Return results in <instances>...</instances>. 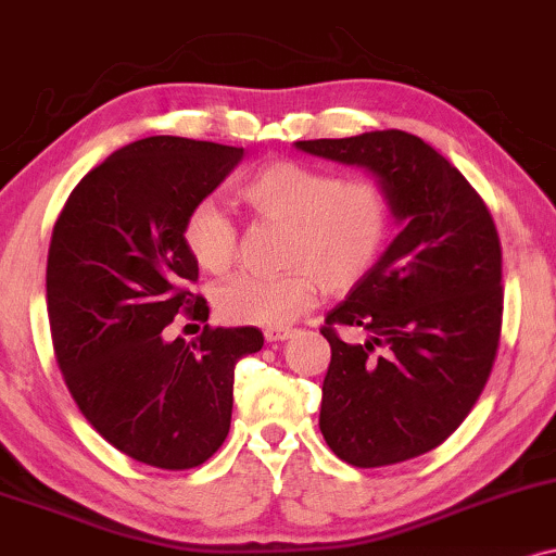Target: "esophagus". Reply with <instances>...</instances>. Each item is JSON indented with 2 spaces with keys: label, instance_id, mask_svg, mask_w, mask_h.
I'll return each mask as SVG.
<instances>
[{
  "label": "esophagus",
  "instance_id": "esophagus-1",
  "mask_svg": "<svg viewBox=\"0 0 556 556\" xmlns=\"http://www.w3.org/2000/svg\"><path fill=\"white\" fill-rule=\"evenodd\" d=\"M292 331L290 326H269V329L264 331V337H266V342H285V339H290L292 337Z\"/></svg>",
  "mask_w": 556,
  "mask_h": 556
}]
</instances>
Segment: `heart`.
<instances>
[{"instance_id":"1","label":"heart","mask_w":556,"mask_h":556,"mask_svg":"<svg viewBox=\"0 0 556 556\" xmlns=\"http://www.w3.org/2000/svg\"><path fill=\"white\" fill-rule=\"evenodd\" d=\"M243 199L256 214L282 223L277 274H236L214 292L227 324L282 326L311 305L316 282L326 292L350 290L372 269L391 232L393 206L370 178L342 180L337 173L279 160L253 173ZM186 251L210 274H223L238 253V230L214 202L193 204L184 227Z\"/></svg>"}]
</instances>
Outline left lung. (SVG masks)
I'll use <instances>...</instances> for the list:
<instances>
[{
  "instance_id": "obj_1",
  "label": "left lung",
  "mask_w": 556,
  "mask_h": 556,
  "mask_svg": "<svg viewBox=\"0 0 556 556\" xmlns=\"http://www.w3.org/2000/svg\"><path fill=\"white\" fill-rule=\"evenodd\" d=\"M298 150L354 165L391 197L399 236L320 329L331 365L320 432L359 469L438 447L477 404L503 326V251L471 184L414 134L307 139ZM337 325L368 331L363 345Z\"/></svg>"
}]
</instances>
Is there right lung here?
<instances>
[{
	"instance_id": "add662e5",
	"label": "right lung",
	"mask_w": 556,
	"mask_h": 556,
	"mask_svg": "<svg viewBox=\"0 0 556 556\" xmlns=\"http://www.w3.org/2000/svg\"><path fill=\"white\" fill-rule=\"evenodd\" d=\"M240 160L243 147L139 139L87 173L53 225L46 298L66 388L113 447L157 469L202 466L225 443L238 359L264 346L253 326L165 337L178 313L210 318L180 227Z\"/></svg>"
}]
</instances>
